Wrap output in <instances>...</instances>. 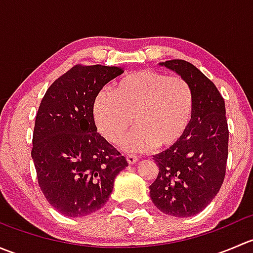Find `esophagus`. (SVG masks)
Segmentation results:
<instances>
[{"mask_svg":"<svg viewBox=\"0 0 253 253\" xmlns=\"http://www.w3.org/2000/svg\"><path fill=\"white\" fill-rule=\"evenodd\" d=\"M126 159H127V162H128V164H134V163L138 162V157L134 154H127Z\"/></svg>","mask_w":253,"mask_h":253,"instance_id":"esophagus-1","label":"esophagus"}]
</instances>
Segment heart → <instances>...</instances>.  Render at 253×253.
<instances>
[{"label": "heart", "mask_w": 253, "mask_h": 253, "mask_svg": "<svg viewBox=\"0 0 253 253\" xmlns=\"http://www.w3.org/2000/svg\"><path fill=\"white\" fill-rule=\"evenodd\" d=\"M195 108L190 83L180 76L154 70L131 73L96 94L93 116L99 132L111 143L124 138L132 122L136 129L124 141L132 152L174 145L187 129ZM134 119H132L131 117Z\"/></svg>", "instance_id": "obj_1"}]
</instances>
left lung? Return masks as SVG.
Returning <instances> with one entry per match:
<instances>
[{"label":"left lung","mask_w":253,"mask_h":253,"mask_svg":"<svg viewBox=\"0 0 253 253\" xmlns=\"http://www.w3.org/2000/svg\"><path fill=\"white\" fill-rule=\"evenodd\" d=\"M160 65L190 83L195 108L183 136L169 149L153 155L159 172L149 193L163 213L187 218L211 202L225 177L229 143L225 103L213 82L192 63L170 60Z\"/></svg>","instance_id":"1"}]
</instances>
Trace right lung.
<instances>
[{
  "instance_id": "add662e5",
  "label": "right lung",
  "mask_w": 253,
  "mask_h": 253,
  "mask_svg": "<svg viewBox=\"0 0 253 253\" xmlns=\"http://www.w3.org/2000/svg\"><path fill=\"white\" fill-rule=\"evenodd\" d=\"M121 67L76 65L46 90L35 117L32 158L38 182L53 208L68 218L94 213L110 197L126 158L98 133L96 94Z\"/></svg>"
}]
</instances>
